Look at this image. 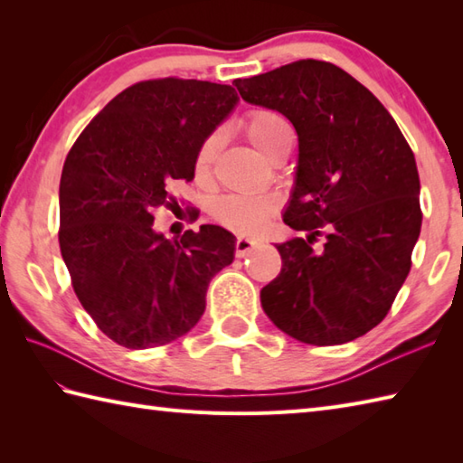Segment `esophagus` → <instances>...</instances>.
Returning <instances> with one entry per match:
<instances>
[{
    "instance_id": "esophagus-1",
    "label": "esophagus",
    "mask_w": 463,
    "mask_h": 463,
    "mask_svg": "<svg viewBox=\"0 0 463 463\" xmlns=\"http://www.w3.org/2000/svg\"><path fill=\"white\" fill-rule=\"evenodd\" d=\"M259 244V241H254V239H247V237H239L237 239V242H234V254H237L239 259H242V257H247V254L257 247Z\"/></svg>"
}]
</instances>
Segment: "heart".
<instances>
[{
  "label": "heart",
  "mask_w": 463,
  "mask_h": 463,
  "mask_svg": "<svg viewBox=\"0 0 463 463\" xmlns=\"http://www.w3.org/2000/svg\"><path fill=\"white\" fill-rule=\"evenodd\" d=\"M242 131L267 159L284 143L292 141L288 121L272 109H250L242 117ZM221 145V133H211L199 145L193 159V175L196 183H206L211 179ZM279 206L280 203L274 196L226 194L214 203L213 219L232 232L257 234L269 224L270 216L279 213Z\"/></svg>",
  "instance_id": "obj_1"
}]
</instances>
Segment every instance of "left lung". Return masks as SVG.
Here are the masks:
<instances>
[{"label":"left lung","mask_w":463,"mask_h":463,"mask_svg":"<svg viewBox=\"0 0 463 463\" xmlns=\"http://www.w3.org/2000/svg\"><path fill=\"white\" fill-rule=\"evenodd\" d=\"M232 85L298 133L284 222L310 234L277 244L282 270L260 290L264 312L314 346L362 336L394 304L421 229L420 176L406 137L366 87L328 61L300 59ZM318 236L325 242L317 250Z\"/></svg>","instance_id":"left-lung-1"}]
</instances>
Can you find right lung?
<instances>
[{"label":"right lung","instance_id":"1","mask_svg":"<svg viewBox=\"0 0 463 463\" xmlns=\"http://www.w3.org/2000/svg\"><path fill=\"white\" fill-rule=\"evenodd\" d=\"M231 85L161 77L107 103L67 153L59 183V249L81 307L107 338L163 346L204 312L206 288L234 259L216 224L179 241L155 232V209H181L171 186L193 181V159L234 103ZM191 221L193 206H184Z\"/></svg>","mask_w":463,"mask_h":463}]
</instances>
